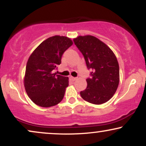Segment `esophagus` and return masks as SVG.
<instances>
[{"instance_id":"esophagus-1","label":"esophagus","mask_w":146,"mask_h":146,"mask_svg":"<svg viewBox=\"0 0 146 146\" xmlns=\"http://www.w3.org/2000/svg\"><path fill=\"white\" fill-rule=\"evenodd\" d=\"M70 79L72 81H75L77 79V78H76V77H73V76H70Z\"/></svg>"}]
</instances>
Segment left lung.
<instances>
[{
	"label": "left lung",
	"instance_id": "obj_1",
	"mask_svg": "<svg viewBox=\"0 0 146 146\" xmlns=\"http://www.w3.org/2000/svg\"><path fill=\"white\" fill-rule=\"evenodd\" d=\"M84 57L88 69L87 88L80 92L84 100L102 104L110 100L118 87L119 69L113 51L103 42L91 35L79 36L73 40Z\"/></svg>",
	"mask_w": 146,
	"mask_h": 146
}]
</instances>
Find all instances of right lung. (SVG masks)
Wrapping results in <instances>:
<instances>
[{
  "instance_id": "right-lung-1",
  "label": "right lung",
  "mask_w": 146,
  "mask_h": 146,
  "mask_svg": "<svg viewBox=\"0 0 146 146\" xmlns=\"http://www.w3.org/2000/svg\"><path fill=\"white\" fill-rule=\"evenodd\" d=\"M72 44L69 38L54 36L43 41L30 56L24 84L35 104L48 108L62 100L68 86V78L57 75L53 70L60 64L64 52Z\"/></svg>"
}]
</instances>
